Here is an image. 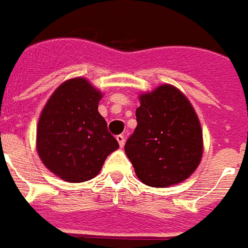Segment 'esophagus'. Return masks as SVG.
<instances>
[{
	"instance_id": "esophagus-1",
	"label": "esophagus",
	"mask_w": 248,
	"mask_h": 248,
	"mask_svg": "<svg viewBox=\"0 0 248 248\" xmlns=\"http://www.w3.org/2000/svg\"><path fill=\"white\" fill-rule=\"evenodd\" d=\"M117 140H118V143H120V147L122 148V147L124 145V135H118V137H117Z\"/></svg>"
}]
</instances>
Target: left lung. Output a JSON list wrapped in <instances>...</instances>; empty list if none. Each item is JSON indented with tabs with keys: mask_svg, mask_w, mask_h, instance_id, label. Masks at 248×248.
<instances>
[{
	"mask_svg": "<svg viewBox=\"0 0 248 248\" xmlns=\"http://www.w3.org/2000/svg\"><path fill=\"white\" fill-rule=\"evenodd\" d=\"M139 100L138 126L124 145L138 178L151 187L182 182L203 156V132L194 108L170 84L140 94Z\"/></svg>",
	"mask_w": 248,
	"mask_h": 248,
	"instance_id": "1",
	"label": "left lung"
}]
</instances>
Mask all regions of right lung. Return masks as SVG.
Wrapping results in <instances>:
<instances>
[{
	"mask_svg": "<svg viewBox=\"0 0 248 248\" xmlns=\"http://www.w3.org/2000/svg\"><path fill=\"white\" fill-rule=\"evenodd\" d=\"M103 93L87 79L58 87L41 111L36 147L41 161L66 182L90 181L120 145L97 111Z\"/></svg>",
	"mask_w": 248,
	"mask_h": 248,
	"instance_id": "obj_1",
	"label": "right lung"
}]
</instances>
